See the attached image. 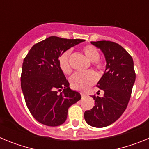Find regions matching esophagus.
Here are the masks:
<instances>
[{"label":"esophagus","mask_w":149,"mask_h":149,"mask_svg":"<svg viewBox=\"0 0 149 149\" xmlns=\"http://www.w3.org/2000/svg\"><path fill=\"white\" fill-rule=\"evenodd\" d=\"M81 96H82L83 98H84V97H86V96L88 95L86 94V93H81Z\"/></svg>","instance_id":"obj_1"}]
</instances>
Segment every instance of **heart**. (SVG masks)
Returning a JSON list of instances; mask_svg holds the SVG:
<instances>
[{
  "label": "heart",
  "instance_id": "b5f03b06",
  "mask_svg": "<svg viewBox=\"0 0 149 149\" xmlns=\"http://www.w3.org/2000/svg\"><path fill=\"white\" fill-rule=\"evenodd\" d=\"M82 51L85 56L90 61L93 62L94 66L99 69L103 68V63L99 60V51L95 47L91 45H88L84 46L82 48ZM70 54V50H67L64 51L59 57V65H60V68L63 73L66 74L71 73L72 72V68L69 63ZM97 79H98L97 74L92 71L87 72H77L70 78V84L73 89L85 91L93 86L97 81Z\"/></svg>",
  "mask_w": 149,
  "mask_h": 149
}]
</instances>
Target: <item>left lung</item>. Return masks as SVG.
Wrapping results in <instances>:
<instances>
[{"label": "left lung", "instance_id": "8db88e82", "mask_svg": "<svg viewBox=\"0 0 149 149\" xmlns=\"http://www.w3.org/2000/svg\"><path fill=\"white\" fill-rule=\"evenodd\" d=\"M99 48L106 60V68L97 86L104 92L103 97L93 95L95 106L84 113V119L92 127H104L122 115L136 80L134 61L126 50L110 41L91 42Z\"/></svg>", "mask_w": 149, "mask_h": 149}]
</instances>
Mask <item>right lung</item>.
I'll use <instances>...</instances> for the list:
<instances>
[{"instance_id": "right-lung-1", "label": "right lung", "mask_w": 149, "mask_h": 149, "mask_svg": "<svg viewBox=\"0 0 149 149\" xmlns=\"http://www.w3.org/2000/svg\"><path fill=\"white\" fill-rule=\"evenodd\" d=\"M84 41L50 36L34 45L24 60L22 93L30 113L40 123L52 127L63 124L68 108L81 98L78 92L69 88L59 65V57Z\"/></svg>"}]
</instances>
